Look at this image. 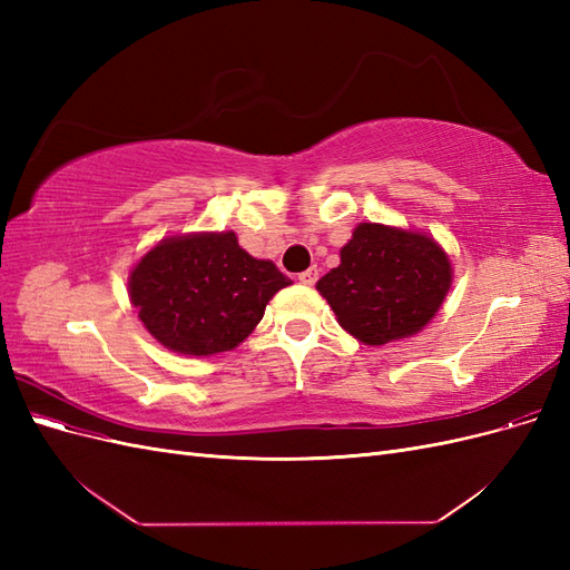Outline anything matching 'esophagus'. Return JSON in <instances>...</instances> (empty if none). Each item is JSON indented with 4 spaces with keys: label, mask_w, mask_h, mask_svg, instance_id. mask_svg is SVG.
I'll return each instance as SVG.
<instances>
[{
    "label": "esophagus",
    "mask_w": 570,
    "mask_h": 570,
    "mask_svg": "<svg viewBox=\"0 0 570 570\" xmlns=\"http://www.w3.org/2000/svg\"><path fill=\"white\" fill-rule=\"evenodd\" d=\"M318 281V268L316 266H312V268H306L304 273H299V283H304V285H314Z\"/></svg>",
    "instance_id": "34e87169"
}]
</instances>
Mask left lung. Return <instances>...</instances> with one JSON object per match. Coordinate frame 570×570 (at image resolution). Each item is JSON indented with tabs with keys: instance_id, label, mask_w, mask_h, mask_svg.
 Returning <instances> with one entry per match:
<instances>
[{
	"instance_id": "8db88e82",
	"label": "left lung",
	"mask_w": 570,
	"mask_h": 570,
	"mask_svg": "<svg viewBox=\"0 0 570 570\" xmlns=\"http://www.w3.org/2000/svg\"><path fill=\"white\" fill-rule=\"evenodd\" d=\"M450 285V258L433 237L361 223L340 252V266L316 287L344 331L377 347L419 333Z\"/></svg>"
}]
</instances>
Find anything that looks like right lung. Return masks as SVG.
<instances>
[{"instance_id": "1", "label": "right lung", "mask_w": 570, "mask_h": 570, "mask_svg": "<svg viewBox=\"0 0 570 570\" xmlns=\"http://www.w3.org/2000/svg\"><path fill=\"white\" fill-rule=\"evenodd\" d=\"M289 285L271 262L237 245L235 233L168 237L130 273V299L164 347L209 356L237 347Z\"/></svg>"}]
</instances>
